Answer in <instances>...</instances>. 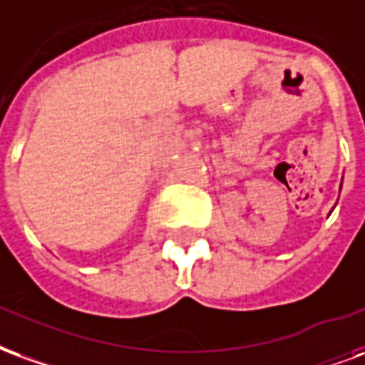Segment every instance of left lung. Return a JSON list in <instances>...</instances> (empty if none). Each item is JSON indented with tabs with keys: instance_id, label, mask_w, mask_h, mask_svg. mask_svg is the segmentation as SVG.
Returning a JSON list of instances; mask_svg holds the SVG:
<instances>
[{
	"instance_id": "obj_1",
	"label": "left lung",
	"mask_w": 365,
	"mask_h": 365,
	"mask_svg": "<svg viewBox=\"0 0 365 365\" xmlns=\"http://www.w3.org/2000/svg\"><path fill=\"white\" fill-rule=\"evenodd\" d=\"M340 186H342V185H340Z\"/></svg>"
}]
</instances>
